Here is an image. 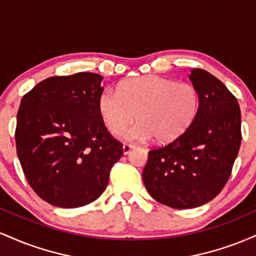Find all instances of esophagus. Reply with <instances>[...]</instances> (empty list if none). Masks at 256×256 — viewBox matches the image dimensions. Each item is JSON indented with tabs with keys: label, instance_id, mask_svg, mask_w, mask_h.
I'll return each instance as SVG.
<instances>
[{
	"label": "esophagus",
	"instance_id": "obj_1",
	"mask_svg": "<svg viewBox=\"0 0 256 256\" xmlns=\"http://www.w3.org/2000/svg\"><path fill=\"white\" fill-rule=\"evenodd\" d=\"M131 149H134V146L128 144V143H124V146H122V152H124V154H128V152H131Z\"/></svg>",
	"mask_w": 256,
	"mask_h": 256
}]
</instances>
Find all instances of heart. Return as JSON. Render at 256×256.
Listing matches in <instances>:
<instances>
[{"mask_svg":"<svg viewBox=\"0 0 256 256\" xmlns=\"http://www.w3.org/2000/svg\"><path fill=\"white\" fill-rule=\"evenodd\" d=\"M200 106L198 91L190 83L144 76L125 80L116 92L106 90L98 98V112L112 134H119L136 122L128 138L171 142L192 125Z\"/></svg>","mask_w":256,"mask_h":256,"instance_id":"obj_1","label":"heart"}]
</instances>
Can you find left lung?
Segmentation results:
<instances>
[{"mask_svg": "<svg viewBox=\"0 0 256 256\" xmlns=\"http://www.w3.org/2000/svg\"><path fill=\"white\" fill-rule=\"evenodd\" d=\"M200 106L192 125L168 144L149 152L143 183L154 200L177 210L216 198L231 176L242 140L237 98L201 68L189 76Z\"/></svg>", "mask_w": 256, "mask_h": 256, "instance_id": "obj_1", "label": "left lung"}]
</instances>
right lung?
Returning <instances> with one entry per match:
<instances>
[{
	"instance_id": "obj_1",
	"label": "right lung",
	"mask_w": 256,
	"mask_h": 256,
	"mask_svg": "<svg viewBox=\"0 0 256 256\" xmlns=\"http://www.w3.org/2000/svg\"><path fill=\"white\" fill-rule=\"evenodd\" d=\"M104 77L80 72L38 83L20 102L16 144L20 165L40 198L61 208L98 200L122 144L98 112Z\"/></svg>"
}]
</instances>
